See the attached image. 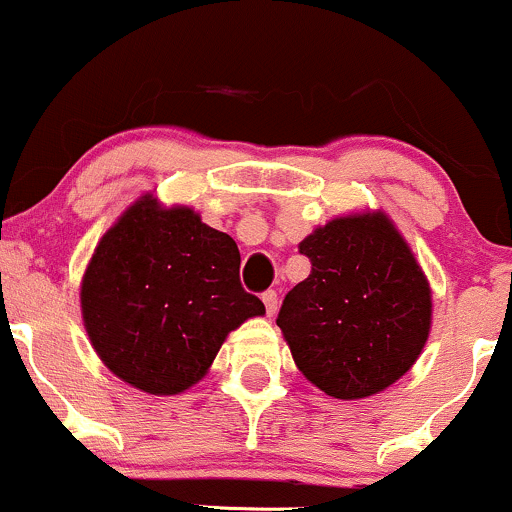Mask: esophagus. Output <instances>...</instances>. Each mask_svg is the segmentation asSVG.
I'll return each mask as SVG.
<instances>
[{
  "mask_svg": "<svg viewBox=\"0 0 512 512\" xmlns=\"http://www.w3.org/2000/svg\"><path fill=\"white\" fill-rule=\"evenodd\" d=\"M262 303H264V308H267V317H274L276 315V303H279V298H276V291L262 293Z\"/></svg>",
  "mask_w": 512,
  "mask_h": 512,
  "instance_id": "1",
  "label": "esophagus"
}]
</instances>
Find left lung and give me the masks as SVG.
I'll return each mask as SVG.
<instances>
[{"instance_id": "obj_1", "label": "left lung", "mask_w": 512, "mask_h": 512, "mask_svg": "<svg viewBox=\"0 0 512 512\" xmlns=\"http://www.w3.org/2000/svg\"><path fill=\"white\" fill-rule=\"evenodd\" d=\"M310 274L286 293L276 325L305 380L334 399L395 385L431 334L424 269L383 209L334 216L298 243Z\"/></svg>"}]
</instances>
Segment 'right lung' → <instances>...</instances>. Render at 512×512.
Returning <instances> with one entry per match:
<instances>
[{"label":"right lung","instance_id":"obj_1","mask_svg":"<svg viewBox=\"0 0 512 512\" xmlns=\"http://www.w3.org/2000/svg\"><path fill=\"white\" fill-rule=\"evenodd\" d=\"M240 252L187 204L146 192L98 240L81 276L91 346L122 383L180 395L209 373L221 344L264 315L240 286Z\"/></svg>","mask_w":512,"mask_h":512}]
</instances>
